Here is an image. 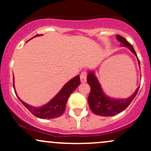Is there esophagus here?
Listing matches in <instances>:
<instances>
[{
	"instance_id": "1",
	"label": "esophagus",
	"mask_w": 151,
	"mask_h": 151,
	"mask_svg": "<svg viewBox=\"0 0 151 151\" xmlns=\"http://www.w3.org/2000/svg\"><path fill=\"white\" fill-rule=\"evenodd\" d=\"M80 80L81 83H85L87 81V73L85 71H83L80 74Z\"/></svg>"
}]
</instances>
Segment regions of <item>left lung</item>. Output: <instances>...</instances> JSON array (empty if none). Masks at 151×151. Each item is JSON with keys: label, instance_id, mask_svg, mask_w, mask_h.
Here are the masks:
<instances>
[{"label": "left lung", "instance_id": "left-lung-1", "mask_svg": "<svg viewBox=\"0 0 151 151\" xmlns=\"http://www.w3.org/2000/svg\"><path fill=\"white\" fill-rule=\"evenodd\" d=\"M117 39L121 43V46L126 47L137 58L136 52L132 45L126 41L125 38L117 35ZM138 64L140 68L139 60L137 58ZM87 82L91 86V92L88 96V101L89 106L94 114L100 116H114L124 110L134 99L139 91L138 87L132 96L127 99L111 98L106 95L103 91L101 85L99 82L94 71H88L87 76Z\"/></svg>", "mask_w": 151, "mask_h": 151}]
</instances>
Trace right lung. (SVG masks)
Instances as JSON below:
<instances>
[{"label":"right lung","instance_id":"add662e5","mask_svg":"<svg viewBox=\"0 0 151 151\" xmlns=\"http://www.w3.org/2000/svg\"><path fill=\"white\" fill-rule=\"evenodd\" d=\"M39 36H42V34L36 35V36H33V38ZM80 84V75L73 77L71 80H70L68 83H66V84L63 85V88L60 89V91L48 103L41 106H31V105L24 102L22 100H21L19 98L18 96H17L18 97L19 101L23 104L24 106L34 116L42 118V119H52V118H58V117L61 116L63 115L65 109H66V105L68 97L70 96L71 93L75 91L76 88ZM14 89L15 90L14 84ZM15 93L17 95L16 91H15Z\"/></svg>","mask_w":151,"mask_h":151}]
</instances>
